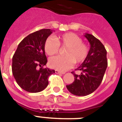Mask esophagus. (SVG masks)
<instances>
[{
  "label": "esophagus",
  "mask_w": 122,
  "mask_h": 122,
  "mask_svg": "<svg viewBox=\"0 0 122 122\" xmlns=\"http://www.w3.org/2000/svg\"><path fill=\"white\" fill-rule=\"evenodd\" d=\"M55 72H56V74H65L64 72H61V71H59L58 70L55 71Z\"/></svg>",
  "instance_id": "1"
}]
</instances>
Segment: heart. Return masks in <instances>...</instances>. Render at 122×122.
I'll return each instance as SVG.
<instances>
[{
    "instance_id": "obj_1",
    "label": "heart",
    "mask_w": 122,
    "mask_h": 122,
    "mask_svg": "<svg viewBox=\"0 0 122 122\" xmlns=\"http://www.w3.org/2000/svg\"><path fill=\"white\" fill-rule=\"evenodd\" d=\"M59 46L67 48L64 55L66 56H55L50 59V66L56 70L66 71L73 67L75 62L80 64L86 60L89 51V46L80 36L74 33H66L56 36L55 40L49 37L45 43V51L49 56L56 55L59 51Z\"/></svg>"
}]
</instances>
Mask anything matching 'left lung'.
<instances>
[{
	"instance_id": "1",
	"label": "left lung",
	"mask_w": 122,
	"mask_h": 122,
	"mask_svg": "<svg viewBox=\"0 0 122 122\" xmlns=\"http://www.w3.org/2000/svg\"><path fill=\"white\" fill-rule=\"evenodd\" d=\"M84 36L91 45L89 55L83 63L74 72V81L66 86L71 94L77 96H85L92 93L100 86L107 67V51L103 44L92 35L86 33Z\"/></svg>"
}]
</instances>
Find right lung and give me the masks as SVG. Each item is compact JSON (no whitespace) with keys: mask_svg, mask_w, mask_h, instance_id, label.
I'll list each match as a JSON object with an SVG mask.
<instances>
[{"mask_svg":"<svg viewBox=\"0 0 122 122\" xmlns=\"http://www.w3.org/2000/svg\"><path fill=\"white\" fill-rule=\"evenodd\" d=\"M52 32V30L41 29L28 35L19 43L12 58L14 78L18 86L28 92L45 89L48 85L49 76L55 72L43 67L47 63L45 43Z\"/></svg>","mask_w":122,"mask_h":122,"instance_id":"1","label":"right lung"}]
</instances>
